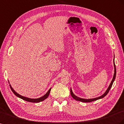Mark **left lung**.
<instances>
[{
	"label": "left lung",
	"mask_w": 124,
	"mask_h": 124,
	"mask_svg": "<svg viewBox=\"0 0 124 124\" xmlns=\"http://www.w3.org/2000/svg\"><path fill=\"white\" fill-rule=\"evenodd\" d=\"M114 74L113 79L112 80L111 83H110L109 86L108 87V89L106 90V91L105 92V93H104L103 95H102L101 96H100L99 97H98V98H93V99H82V98H79V97H78L77 96H76V95H75L74 94H73V93L72 92L71 88H70V94H71V95L72 96V98L74 99L75 100H77V101H80V102H92V101H96V100H99V99H102V98H104V97H105L107 94H108V93L110 89H111V87H112V86L113 85V83L114 81V80H115V78H116V67H115V62H114Z\"/></svg>",
	"instance_id": "8db88e82"
}]
</instances>
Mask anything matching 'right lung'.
<instances>
[{
	"mask_svg": "<svg viewBox=\"0 0 124 124\" xmlns=\"http://www.w3.org/2000/svg\"><path fill=\"white\" fill-rule=\"evenodd\" d=\"M8 82H9V81H8ZM10 85V89L12 90V91L13 92V93H14L15 95H16V96L18 97V98H20V99L23 100H24V101L30 102H32V103H39V102L44 101V100H45V99H46L47 98H48V96L49 95L50 91H51V88H50L48 91H47V92L44 95H43V96L41 97V98H37V99H31V98H27V97H25V96H23L20 95L19 94H18L17 92H16L15 91V90H13V89L12 88L10 85Z\"/></svg>",
	"mask_w": 124,
	"mask_h": 124,
	"instance_id": "obj_1",
	"label": "right lung"
}]
</instances>
